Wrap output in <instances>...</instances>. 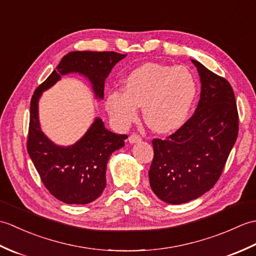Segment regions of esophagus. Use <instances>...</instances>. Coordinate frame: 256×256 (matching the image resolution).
<instances>
[{
	"label": "esophagus",
	"instance_id": "1",
	"mask_svg": "<svg viewBox=\"0 0 256 256\" xmlns=\"http://www.w3.org/2000/svg\"><path fill=\"white\" fill-rule=\"evenodd\" d=\"M142 140V138L140 136V135H138V134H131L130 135V138H128V142L131 143V144H133V143H138V142H140V140Z\"/></svg>",
	"mask_w": 256,
	"mask_h": 256
}]
</instances>
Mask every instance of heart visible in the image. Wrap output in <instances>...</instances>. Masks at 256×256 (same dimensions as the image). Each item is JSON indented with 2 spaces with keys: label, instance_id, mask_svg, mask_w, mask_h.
I'll return each instance as SVG.
<instances>
[{
  "label": "heart",
  "instance_id": "1",
  "mask_svg": "<svg viewBox=\"0 0 256 256\" xmlns=\"http://www.w3.org/2000/svg\"><path fill=\"white\" fill-rule=\"evenodd\" d=\"M197 96V82L184 67L148 62L128 74L123 91H111L106 110L118 126L138 118L143 106L146 124L157 133L177 131L186 123Z\"/></svg>",
  "mask_w": 256,
  "mask_h": 256
}]
</instances>
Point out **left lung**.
<instances>
[{
	"instance_id": "8db88e82",
	"label": "left lung",
	"mask_w": 256,
	"mask_h": 256,
	"mask_svg": "<svg viewBox=\"0 0 256 256\" xmlns=\"http://www.w3.org/2000/svg\"><path fill=\"white\" fill-rule=\"evenodd\" d=\"M192 62L201 82L197 108L175 133L152 142L150 188L172 204L197 199L214 186L238 132L236 96L229 81L194 59Z\"/></svg>"
}]
</instances>
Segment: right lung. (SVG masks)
<instances>
[{
	"instance_id": "add662e5",
	"label": "right lung",
	"mask_w": 256,
	"mask_h": 256,
	"mask_svg": "<svg viewBox=\"0 0 256 256\" xmlns=\"http://www.w3.org/2000/svg\"><path fill=\"white\" fill-rule=\"evenodd\" d=\"M125 57L114 52H69L32 96L27 152L48 192L64 204H86L99 197L106 184L108 160L114 150L123 148L128 135L108 131L102 120L96 118L78 142L70 146L57 145L42 131L38 101L62 76L74 72L88 79L94 96L103 99L106 79Z\"/></svg>"
}]
</instances>
